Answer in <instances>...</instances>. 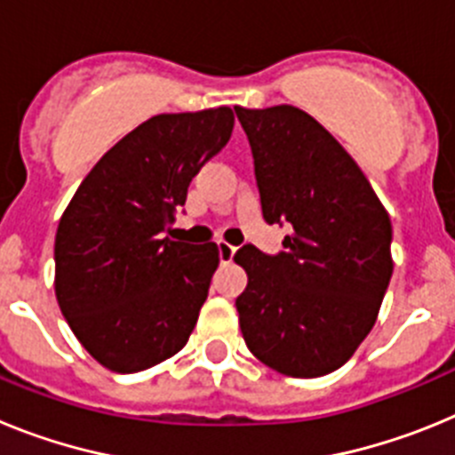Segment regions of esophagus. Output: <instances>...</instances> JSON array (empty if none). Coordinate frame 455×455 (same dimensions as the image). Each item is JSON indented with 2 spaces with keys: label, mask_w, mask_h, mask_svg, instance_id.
I'll list each match as a JSON object with an SVG mask.
<instances>
[{
  "label": "esophagus",
  "mask_w": 455,
  "mask_h": 455,
  "mask_svg": "<svg viewBox=\"0 0 455 455\" xmlns=\"http://www.w3.org/2000/svg\"><path fill=\"white\" fill-rule=\"evenodd\" d=\"M236 248L232 246V243H228V241H219V257L220 262H232V257H235Z\"/></svg>",
  "instance_id": "1"
}]
</instances>
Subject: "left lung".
<instances>
[{"label":"left lung","instance_id":"1","mask_svg":"<svg viewBox=\"0 0 455 455\" xmlns=\"http://www.w3.org/2000/svg\"><path fill=\"white\" fill-rule=\"evenodd\" d=\"M251 140L267 223H289L280 255L236 251L248 284L241 335L252 355L291 378L351 360L371 332L392 277V223L364 172L323 124L291 104L235 107Z\"/></svg>","mask_w":455,"mask_h":455}]
</instances>
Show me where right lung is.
Here are the masks:
<instances>
[{
	"label": "right lung",
	"instance_id": "right-lung-1",
	"mask_svg": "<svg viewBox=\"0 0 455 455\" xmlns=\"http://www.w3.org/2000/svg\"><path fill=\"white\" fill-rule=\"evenodd\" d=\"M230 107L159 114L100 159L54 241V291L102 367L134 373L182 351L219 267L214 241L171 239L191 180L230 140Z\"/></svg>",
	"mask_w": 455,
	"mask_h": 455
}]
</instances>
